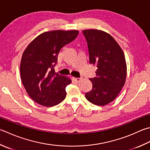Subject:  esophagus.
<instances>
[{
    "label": "esophagus",
    "mask_w": 150,
    "mask_h": 150,
    "mask_svg": "<svg viewBox=\"0 0 150 150\" xmlns=\"http://www.w3.org/2000/svg\"><path fill=\"white\" fill-rule=\"evenodd\" d=\"M73 79H74V80L75 81H77V82H80L81 80H82V78H77V77H73Z\"/></svg>",
    "instance_id": "obj_1"
}]
</instances>
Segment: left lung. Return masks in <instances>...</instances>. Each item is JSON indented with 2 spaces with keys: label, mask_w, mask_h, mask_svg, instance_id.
<instances>
[{
  "label": "left lung",
  "mask_w": 150,
  "mask_h": 150,
  "mask_svg": "<svg viewBox=\"0 0 150 150\" xmlns=\"http://www.w3.org/2000/svg\"><path fill=\"white\" fill-rule=\"evenodd\" d=\"M83 32L88 43L90 63L98 67L96 77L90 79L92 89L85 97L93 105L104 106L114 101L124 86L127 75L125 55L107 32L98 29Z\"/></svg>",
  "instance_id": "8db88e82"
}]
</instances>
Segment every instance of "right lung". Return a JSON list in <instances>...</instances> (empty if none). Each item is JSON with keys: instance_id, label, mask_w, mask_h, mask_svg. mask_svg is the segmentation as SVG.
<instances>
[{"instance_id": "right-lung-1", "label": "right lung", "mask_w": 150, "mask_h": 150, "mask_svg": "<svg viewBox=\"0 0 150 150\" xmlns=\"http://www.w3.org/2000/svg\"><path fill=\"white\" fill-rule=\"evenodd\" d=\"M78 34L77 30L45 32L34 38L23 52L21 79L28 96L37 103L52 107L66 98V88L71 80L55 73L53 67L60 49Z\"/></svg>"}]
</instances>
